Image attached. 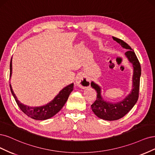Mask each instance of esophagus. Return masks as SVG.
Instances as JSON below:
<instances>
[{
	"mask_svg": "<svg viewBox=\"0 0 155 155\" xmlns=\"http://www.w3.org/2000/svg\"><path fill=\"white\" fill-rule=\"evenodd\" d=\"M75 82L77 86L82 89H85L90 86V81H89V80L87 79L82 74H78L76 78Z\"/></svg>",
	"mask_w": 155,
	"mask_h": 155,
	"instance_id": "1",
	"label": "esophagus"
}]
</instances>
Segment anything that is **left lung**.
I'll list each match as a JSON object with an SVG mask.
<instances>
[{
  "mask_svg": "<svg viewBox=\"0 0 155 155\" xmlns=\"http://www.w3.org/2000/svg\"><path fill=\"white\" fill-rule=\"evenodd\" d=\"M114 41L117 42L120 46L127 49L125 55L129 62L131 63L133 68L132 78V89L128 95L122 101L117 103H112L104 101L101 95V87L93 81L91 83V86L97 91V99L91 105L93 113L98 118L106 120H117L122 118L131 110L137 103L138 98L140 78L141 76V67L138 60L133 49L122 40L113 37Z\"/></svg>",
  "mask_w": 155,
  "mask_h": 155,
  "instance_id": "left-lung-1",
  "label": "left lung"
}]
</instances>
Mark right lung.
<instances>
[{"mask_svg":"<svg viewBox=\"0 0 155 155\" xmlns=\"http://www.w3.org/2000/svg\"><path fill=\"white\" fill-rule=\"evenodd\" d=\"M12 74V58L10 62V78ZM10 89L13 96L17 104L21 110L29 117L38 120H44L53 117L54 115L61 110L65 103L68 101L69 94L73 90V83L64 87L58 93L53 100L46 105L38 107H30L24 105L17 99L15 94L14 93L11 84Z\"/></svg>","mask_w":155,"mask_h":155,"instance_id":"obj_1","label":"right lung"}]
</instances>
